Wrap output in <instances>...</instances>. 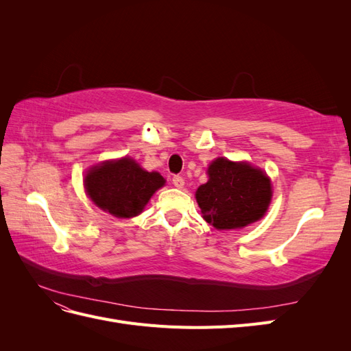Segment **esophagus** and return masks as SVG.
Wrapping results in <instances>:
<instances>
[{
    "label": "esophagus",
    "mask_w": 351,
    "mask_h": 351,
    "mask_svg": "<svg viewBox=\"0 0 351 351\" xmlns=\"http://www.w3.org/2000/svg\"><path fill=\"white\" fill-rule=\"evenodd\" d=\"M173 184L178 189H182L184 186V178L182 176H174L173 177Z\"/></svg>",
    "instance_id": "obj_1"
}]
</instances>
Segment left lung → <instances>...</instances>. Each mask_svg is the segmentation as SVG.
Segmentation results:
<instances>
[{"instance_id":"left-lung-1","label":"left lung","mask_w":351,"mask_h":351,"mask_svg":"<svg viewBox=\"0 0 351 351\" xmlns=\"http://www.w3.org/2000/svg\"><path fill=\"white\" fill-rule=\"evenodd\" d=\"M208 176V183L197 189L196 200L210 226L218 230L246 227L267 212L272 190L262 169L218 158L209 165Z\"/></svg>"}]
</instances>
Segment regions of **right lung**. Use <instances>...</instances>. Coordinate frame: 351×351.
Instances as JSON below:
<instances>
[{"label": "right lung", "instance_id": "obj_1", "mask_svg": "<svg viewBox=\"0 0 351 351\" xmlns=\"http://www.w3.org/2000/svg\"><path fill=\"white\" fill-rule=\"evenodd\" d=\"M164 183L161 174L145 171L130 158L93 167L84 177L86 192L95 205L117 218L139 215Z\"/></svg>", "mask_w": 351, "mask_h": 351}]
</instances>
